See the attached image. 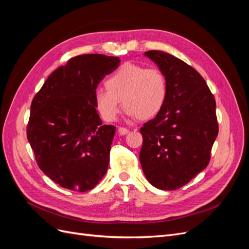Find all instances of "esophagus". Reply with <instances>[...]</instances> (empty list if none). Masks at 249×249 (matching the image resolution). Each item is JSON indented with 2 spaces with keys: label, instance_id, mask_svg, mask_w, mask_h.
Here are the masks:
<instances>
[{
  "label": "esophagus",
  "instance_id": "34e87169",
  "mask_svg": "<svg viewBox=\"0 0 249 249\" xmlns=\"http://www.w3.org/2000/svg\"><path fill=\"white\" fill-rule=\"evenodd\" d=\"M130 131L126 129V127H123V126H120L119 129H118V133L120 134V135H126L127 133H129Z\"/></svg>",
  "mask_w": 249,
  "mask_h": 249
}]
</instances>
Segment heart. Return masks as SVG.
<instances>
[{"label": "heart", "instance_id": "1", "mask_svg": "<svg viewBox=\"0 0 249 249\" xmlns=\"http://www.w3.org/2000/svg\"><path fill=\"white\" fill-rule=\"evenodd\" d=\"M106 90L94 94L95 108L107 122L116 120L120 101L126 114L140 120L155 117L164 107L168 94L165 72L157 67L124 63L105 81Z\"/></svg>", "mask_w": 249, "mask_h": 249}]
</instances>
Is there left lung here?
I'll list each match as a JSON object with an SVG mask.
<instances>
[{"mask_svg":"<svg viewBox=\"0 0 249 249\" xmlns=\"http://www.w3.org/2000/svg\"><path fill=\"white\" fill-rule=\"evenodd\" d=\"M144 55L166 74L168 94L162 110L140 129L139 159L154 187L176 190L208 166L218 135L216 102L190 65L161 51Z\"/></svg>","mask_w":249,"mask_h":249,"instance_id":"left-lung-1","label":"left lung"}]
</instances>
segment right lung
Masks as SVG:
<instances>
[{
  "mask_svg": "<svg viewBox=\"0 0 249 249\" xmlns=\"http://www.w3.org/2000/svg\"><path fill=\"white\" fill-rule=\"evenodd\" d=\"M119 62L101 54L71 58L34 96L27 138L39 168L62 188L85 192L106 175L116 129L103 124L94 94Z\"/></svg>",
  "mask_w": 249,
  "mask_h": 249,
  "instance_id": "obj_1",
  "label": "right lung"
}]
</instances>
